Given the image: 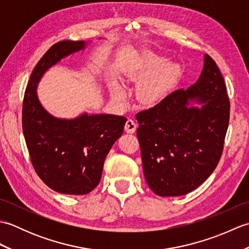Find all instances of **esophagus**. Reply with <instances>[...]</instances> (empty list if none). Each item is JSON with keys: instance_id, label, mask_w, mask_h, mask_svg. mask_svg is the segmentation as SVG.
<instances>
[{"instance_id": "1", "label": "esophagus", "mask_w": 249, "mask_h": 249, "mask_svg": "<svg viewBox=\"0 0 249 249\" xmlns=\"http://www.w3.org/2000/svg\"><path fill=\"white\" fill-rule=\"evenodd\" d=\"M137 128V124L134 120L128 119L126 121V124H125V131L128 134H134L135 130Z\"/></svg>"}]
</instances>
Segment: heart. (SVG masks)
<instances>
[{"instance_id":"1","label":"heart","mask_w":249,"mask_h":249,"mask_svg":"<svg viewBox=\"0 0 249 249\" xmlns=\"http://www.w3.org/2000/svg\"><path fill=\"white\" fill-rule=\"evenodd\" d=\"M165 56L151 50H143L137 55L135 64L126 72L127 81H140L136 89V98L143 105L160 102L179 75V66L176 63H166ZM111 99L123 105L127 98L124 87L114 81L110 87Z\"/></svg>"}]
</instances>
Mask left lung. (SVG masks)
<instances>
[{
    "instance_id": "left-lung-1",
    "label": "left lung",
    "mask_w": 249,
    "mask_h": 249,
    "mask_svg": "<svg viewBox=\"0 0 249 249\" xmlns=\"http://www.w3.org/2000/svg\"><path fill=\"white\" fill-rule=\"evenodd\" d=\"M226 84L205 54L196 83L137 113V136L149 187L160 197L186 195L199 187L220 160L229 124Z\"/></svg>"
}]
</instances>
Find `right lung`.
I'll return each instance as SVG.
<instances>
[{"label": "right lung", "instance_id": "right-lung-1", "mask_svg": "<svg viewBox=\"0 0 249 249\" xmlns=\"http://www.w3.org/2000/svg\"><path fill=\"white\" fill-rule=\"evenodd\" d=\"M92 41L63 40L32 71L22 106V129L31 161L47 186L65 195H86L97 186L111 147L123 134L125 116L82 112L56 118L39 102L37 87L51 67L87 49Z\"/></svg>", "mask_w": 249, "mask_h": 249}]
</instances>
